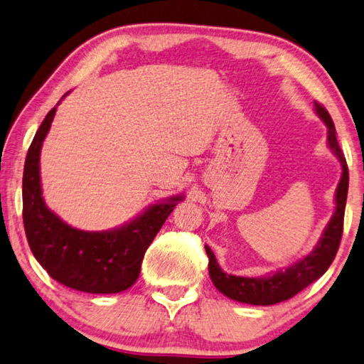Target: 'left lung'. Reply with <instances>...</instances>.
Listing matches in <instances>:
<instances>
[{"label":"left lung","instance_id":"8db88e82","mask_svg":"<svg viewBox=\"0 0 364 364\" xmlns=\"http://www.w3.org/2000/svg\"><path fill=\"white\" fill-rule=\"evenodd\" d=\"M314 109L327 127V145L342 166V177L336 190V211H333L331 221L327 223L318 245L313 248L311 253H308L305 258L290 264L285 269L269 274V276L242 277L224 272L211 248L205 245L206 255L210 258L208 269H210V277L214 287L232 300L261 306L276 305V303L289 300L303 289H306L309 284L318 281L336 258L343 232V214L348 193V168L341 146H338L336 136L337 132L329 112L316 101H314Z\"/></svg>","mask_w":364,"mask_h":364}]
</instances>
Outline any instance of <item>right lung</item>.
Instances as JSON below:
<instances>
[{
    "mask_svg": "<svg viewBox=\"0 0 364 364\" xmlns=\"http://www.w3.org/2000/svg\"><path fill=\"white\" fill-rule=\"evenodd\" d=\"M56 106L35 134L23 166L22 216L27 242L35 259L59 284L87 294H119L139 279L146 248L183 196L148 206L130 223L111 230L88 232L65 224L46 206L40 182V151Z\"/></svg>",
    "mask_w": 364,
    "mask_h": 364,
    "instance_id": "1",
    "label": "right lung"
}]
</instances>
